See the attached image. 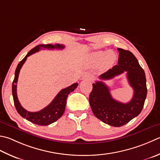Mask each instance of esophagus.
<instances>
[{
    "label": "esophagus",
    "mask_w": 160,
    "mask_h": 160,
    "mask_svg": "<svg viewBox=\"0 0 160 160\" xmlns=\"http://www.w3.org/2000/svg\"><path fill=\"white\" fill-rule=\"evenodd\" d=\"M82 80H92V77L89 74H86V75H84V76L82 78Z\"/></svg>",
    "instance_id": "1"
}]
</instances>
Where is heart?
I'll return each mask as SVG.
<instances>
[{
	"instance_id": "heart-1",
	"label": "heart",
	"mask_w": 160,
	"mask_h": 160,
	"mask_svg": "<svg viewBox=\"0 0 160 160\" xmlns=\"http://www.w3.org/2000/svg\"><path fill=\"white\" fill-rule=\"evenodd\" d=\"M93 58L95 60L101 62L103 60V63L105 65H112L116 61V55L111 51H98L93 53Z\"/></svg>"
}]
</instances>
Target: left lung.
<instances>
[{
  "label": "left lung",
  "instance_id": "1",
  "mask_svg": "<svg viewBox=\"0 0 160 160\" xmlns=\"http://www.w3.org/2000/svg\"><path fill=\"white\" fill-rule=\"evenodd\" d=\"M118 64L101 74L99 78L110 80L126 72L134 94L127 103L116 101L112 97L109 87L102 81L93 83L89 101L95 117L103 123L114 127H121L138 116L144 105L147 95L146 75L135 56L126 50L118 48Z\"/></svg>",
  "mask_w": 160,
  "mask_h": 160
}]
</instances>
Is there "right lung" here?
<instances>
[{
    "mask_svg": "<svg viewBox=\"0 0 160 160\" xmlns=\"http://www.w3.org/2000/svg\"><path fill=\"white\" fill-rule=\"evenodd\" d=\"M64 48V46L58 44V43L55 45L40 44L28 52L26 57L18 63L17 68H16L14 79L13 82H12V96H13L14 105L18 113L23 118H26L28 121H30L31 123L39 125V126H48V125L54 123L58 120L64 112L68 95L77 88L78 84L73 83L67 88L62 89L55 96V98L52 100V101L48 106L42 109V110L36 112H28L21 105L17 93V84L21 68L25 63V62L26 61L28 57H29L30 55L34 54L36 52H38L41 49L47 48L52 50L55 48L63 49Z\"/></svg>",
    "mask_w": 160,
    "mask_h": 160,
    "instance_id": "right-lung-1",
    "label": "right lung"
}]
</instances>
